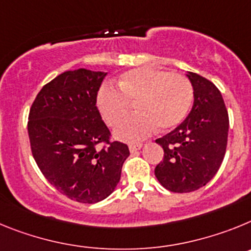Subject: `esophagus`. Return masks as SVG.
Wrapping results in <instances>:
<instances>
[{
	"mask_svg": "<svg viewBox=\"0 0 251 251\" xmlns=\"http://www.w3.org/2000/svg\"><path fill=\"white\" fill-rule=\"evenodd\" d=\"M141 147H143L141 144H138V145H130V147H128V149H130V152L135 154V152H138L139 150L141 149Z\"/></svg>",
	"mask_w": 251,
	"mask_h": 251,
	"instance_id": "obj_1",
	"label": "esophagus"
}]
</instances>
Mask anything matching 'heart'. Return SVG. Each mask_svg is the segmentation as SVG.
<instances>
[{"mask_svg":"<svg viewBox=\"0 0 251 251\" xmlns=\"http://www.w3.org/2000/svg\"><path fill=\"white\" fill-rule=\"evenodd\" d=\"M119 88L104 86L100 91L97 104L104 121L110 126L119 125L130 115L136 104V116L124 121L115 130L116 138L136 143L158 126L169 130L182 123L187 116L192 101L193 87L188 78L164 69H131L121 75Z\"/></svg>","mask_w":251,"mask_h":251,"instance_id":"heart-1","label":"heart"}]
</instances>
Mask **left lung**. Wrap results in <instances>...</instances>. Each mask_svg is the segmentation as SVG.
Wrapping results in <instances>:
<instances>
[{
	"mask_svg": "<svg viewBox=\"0 0 251 251\" xmlns=\"http://www.w3.org/2000/svg\"><path fill=\"white\" fill-rule=\"evenodd\" d=\"M195 102L186 120L173 131L156 139L164 150L155 177L176 193L200 189L219 171L226 152L228 113L217 87L197 73L188 72Z\"/></svg>",
	"mask_w": 251,
	"mask_h": 251,
	"instance_id": "8db88e82",
	"label": "left lung"
}]
</instances>
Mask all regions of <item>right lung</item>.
<instances>
[{
	"instance_id": "add662e5",
	"label": "right lung",
	"mask_w": 251,
	"mask_h": 251,
	"mask_svg": "<svg viewBox=\"0 0 251 251\" xmlns=\"http://www.w3.org/2000/svg\"><path fill=\"white\" fill-rule=\"evenodd\" d=\"M106 74L84 68L59 74L41 88L29 113L27 132L39 169L60 193L82 203L108 197L130 155L126 144L111 141L96 106Z\"/></svg>"
}]
</instances>
